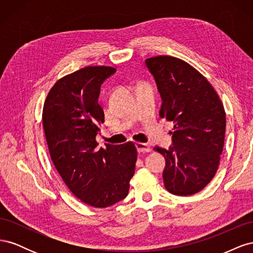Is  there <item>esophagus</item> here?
I'll list each match as a JSON object with an SVG mask.
<instances>
[{
	"label": "esophagus",
	"mask_w": 253,
	"mask_h": 253,
	"mask_svg": "<svg viewBox=\"0 0 253 253\" xmlns=\"http://www.w3.org/2000/svg\"><path fill=\"white\" fill-rule=\"evenodd\" d=\"M136 148L138 150L139 153H147L151 151V148L147 143H143V142H137L136 143Z\"/></svg>",
	"instance_id": "obj_1"
}]
</instances>
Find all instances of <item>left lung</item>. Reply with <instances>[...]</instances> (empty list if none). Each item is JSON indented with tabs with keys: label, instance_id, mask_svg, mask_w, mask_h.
Masks as SVG:
<instances>
[{
	"label": "left lung",
	"instance_id": "obj_1",
	"mask_svg": "<svg viewBox=\"0 0 253 253\" xmlns=\"http://www.w3.org/2000/svg\"><path fill=\"white\" fill-rule=\"evenodd\" d=\"M145 64L163 99L160 117L174 124L173 147H154L166 159L165 187L174 195H193L217 171L226 132L223 102L211 83L186 61L157 56Z\"/></svg>",
	"mask_w": 253,
	"mask_h": 253
}]
</instances>
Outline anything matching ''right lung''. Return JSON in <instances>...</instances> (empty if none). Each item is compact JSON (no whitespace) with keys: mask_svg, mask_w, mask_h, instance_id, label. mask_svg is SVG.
<instances>
[{"mask_svg":"<svg viewBox=\"0 0 253 253\" xmlns=\"http://www.w3.org/2000/svg\"><path fill=\"white\" fill-rule=\"evenodd\" d=\"M116 72L86 66L60 78L44 101L42 121L50 158L61 178L79 200L106 208L127 195L137 162L135 143L97 149L104 122L98 102L101 83Z\"/></svg>","mask_w":253,"mask_h":253,"instance_id":"right-lung-1","label":"right lung"}]
</instances>
